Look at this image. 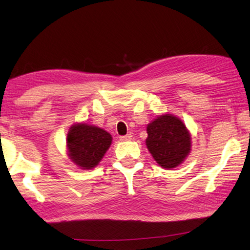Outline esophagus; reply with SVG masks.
<instances>
[{"label": "esophagus", "mask_w": 250, "mask_h": 250, "mask_svg": "<svg viewBox=\"0 0 250 250\" xmlns=\"http://www.w3.org/2000/svg\"><path fill=\"white\" fill-rule=\"evenodd\" d=\"M132 135L130 134H127V135H125V136H121L120 137V141H122V142H127V141H130L132 140Z\"/></svg>", "instance_id": "esophagus-1"}]
</instances>
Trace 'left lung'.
Instances as JSON below:
<instances>
[{
	"mask_svg": "<svg viewBox=\"0 0 250 250\" xmlns=\"http://www.w3.org/2000/svg\"><path fill=\"white\" fill-rule=\"evenodd\" d=\"M146 146L163 168H175L184 163L191 149V136L177 116L163 114L147 125Z\"/></svg>",
	"mask_w": 250,
	"mask_h": 250,
	"instance_id": "1",
	"label": "left lung"
}]
</instances>
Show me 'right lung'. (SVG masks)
Returning <instances> with one entry per match:
<instances>
[{"instance_id": "right-lung-1", "label": "right lung", "mask_w": 250, "mask_h": 250, "mask_svg": "<svg viewBox=\"0 0 250 250\" xmlns=\"http://www.w3.org/2000/svg\"><path fill=\"white\" fill-rule=\"evenodd\" d=\"M112 140V135L103 128L76 123L69 127L66 136L67 155L81 169H92L104 157Z\"/></svg>"}]
</instances>
